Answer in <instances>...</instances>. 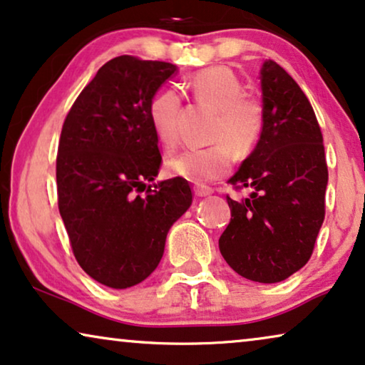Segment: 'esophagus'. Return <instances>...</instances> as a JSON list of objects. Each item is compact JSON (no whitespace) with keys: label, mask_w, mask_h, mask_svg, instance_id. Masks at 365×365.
<instances>
[{"label":"esophagus","mask_w":365,"mask_h":365,"mask_svg":"<svg viewBox=\"0 0 365 365\" xmlns=\"http://www.w3.org/2000/svg\"><path fill=\"white\" fill-rule=\"evenodd\" d=\"M194 194H196L197 197H206L209 194H212V189L207 186H194Z\"/></svg>","instance_id":"esophagus-1"}]
</instances>
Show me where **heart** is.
I'll return each instance as SVG.
<instances>
[{
	"label": "heart",
	"instance_id": "b5f03b06",
	"mask_svg": "<svg viewBox=\"0 0 365 365\" xmlns=\"http://www.w3.org/2000/svg\"><path fill=\"white\" fill-rule=\"evenodd\" d=\"M187 84L199 104L216 111L209 134L214 144L179 153L168 159L166 168L173 176L204 184L224 176L231 169V148L237 156L252 151L264 129V108L257 98L246 94L241 79L227 68L202 69ZM179 111L181 96L174 89H161L149 103V121L166 148H174L179 143Z\"/></svg>",
	"mask_w": 365,
	"mask_h": 365
}]
</instances>
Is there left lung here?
Here are the masks:
<instances>
[{"mask_svg": "<svg viewBox=\"0 0 365 365\" xmlns=\"http://www.w3.org/2000/svg\"><path fill=\"white\" fill-rule=\"evenodd\" d=\"M264 129L229 179L252 189L234 201L219 251L239 276L281 282L307 264L326 216L327 163L322 133L299 84L267 59L261 69Z\"/></svg>", "mask_w": 365, "mask_h": 365, "instance_id": "left-lung-1", "label": "left lung"}]
</instances>
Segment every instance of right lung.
Here are the masks:
<instances>
[{
	"instance_id": "add662e5",
	"label": "right lung",
	"mask_w": 365,
	"mask_h": 365,
	"mask_svg": "<svg viewBox=\"0 0 365 365\" xmlns=\"http://www.w3.org/2000/svg\"><path fill=\"white\" fill-rule=\"evenodd\" d=\"M176 71L171 63L114 58L64 119L59 214L78 264L108 287L143 282L161 261L169 229L192 202L186 179L149 184L163 161L149 103Z\"/></svg>"
}]
</instances>
